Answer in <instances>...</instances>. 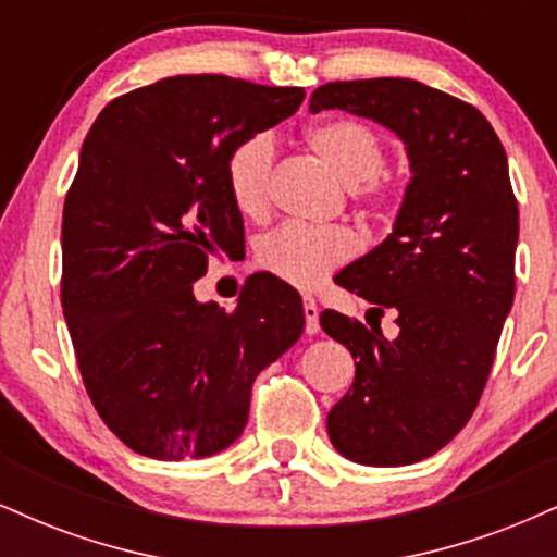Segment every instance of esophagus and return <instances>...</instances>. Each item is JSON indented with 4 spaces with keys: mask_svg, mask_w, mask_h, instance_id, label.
Wrapping results in <instances>:
<instances>
[{
    "mask_svg": "<svg viewBox=\"0 0 557 557\" xmlns=\"http://www.w3.org/2000/svg\"><path fill=\"white\" fill-rule=\"evenodd\" d=\"M304 317H306V335H317V332H319V309H317V300L311 296H304Z\"/></svg>",
    "mask_w": 557,
    "mask_h": 557,
    "instance_id": "esophagus-1",
    "label": "esophagus"
}]
</instances>
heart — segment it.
<instances>
[{
	"instance_id": "1",
	"label": "heart",
	"mask_w": 557,
	"mask_h": 557,
	"mask_svg": "<svg viewBox=\"0 0 557 557\" xmlns=\"http://www.w3.org/2000/svg\"><path fill=\"white\" fill-rule=\"evenodd\" d=\"M311 149L350 185L369 220H385L400 203L403 188L385 168V138L361 120H324L306 133ZM277 157L272 133H251L230 149L225 185L243 216H261L270 207V183ZM356 253L354 230L343 225H283L257 243V264L287 285L314 287Z\"/></svg>"
}]
</instances>
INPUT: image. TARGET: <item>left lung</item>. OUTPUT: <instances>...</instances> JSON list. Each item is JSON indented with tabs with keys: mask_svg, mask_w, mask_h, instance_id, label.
Returning <instances> with one entry per match:
<instances>
[{
	"mask_svg": "<svg viewBox=\"0 0 557 557\" xmlns=\"http://www.w3.org/2000/svg\"><path fill=\"white\" fill-rule=\"evenodd\" d=\"M322 110L398 133L413 172L393 233L337 274L374 304L369 314L393 311L398 335L332 309L319 317L356 361L327 432L356 463H417L471 419L513 306L519 203L508 157L476 107L419 81L324 83L311 94V112Z\"/></svg>",
	"mask_w": 557,
	"mask_h": 557,
	"instance_id": "left-lung-1",
	"label": "left lung"
}]
</instances>
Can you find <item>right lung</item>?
<instances>
[{
    "label": "right lung",
    "mask_w": 557,
    "mask_h": 557,
    "mask_svg": "<svg viewBox=\"0 0 557 557\" xmlns=\"http://www.w3.org/2000/svg\"><path fill=\"white\" fill-rule=\"evenodd\" d=\"M304 88L175 75L101 110L62 212V309L88 398L131 450L207 458L240 437L251 385L304 332L300 296L257 277L233 311L198 304L209 257L243 238L225 185L238 140Z\"/></svg>",
    "instance_id": "right-lung-1"
}]
</instances>
